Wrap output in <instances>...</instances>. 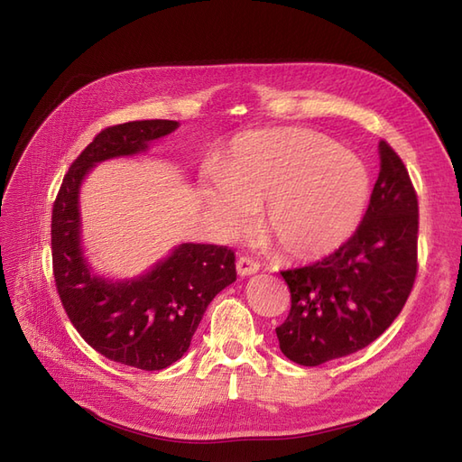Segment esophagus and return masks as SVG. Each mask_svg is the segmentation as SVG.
I'll list each match as a JSON object with an SVG mask.
<instances>
[{
	"instance_id": "obj_1",
	"label": "esophagus",
	"mask_w": 462,
	"mask_h": 462,
	"mask_svg": "<svg viewBox=\"0 0 462 462\" xmlns=\"http://www.w3.org/2000/svg\"><path fill=\"white\" fill-rule=\"evenodd\" d=\"M258 270H260V263H258L254 258L241 256L239 260H236V272H239L241 277L253 275V273H256Z\"/></svg>"
}]
</instances>
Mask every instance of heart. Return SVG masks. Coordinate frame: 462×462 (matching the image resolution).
I'll use <instances>...</instances> for the list:
<instances>
[{
    "label": "heart",
    "instance_id": "obj_1",
    "mask_svg": "<svg viewBox=\"0 0 462 462\" xmlns=\"http://www.w3.org/2000/svg\"><path fill=\"white\" fill-rule=\"evenodd\" d=\"M217 185H204L206 208L227 233L262 227L291 258L318 260L358 229L370 177L353 152L314 131L268 129L236 134L216 163Z\"/></svg>",
    "mask_w": 462,
    "mask_h": 462
}]
</instances>
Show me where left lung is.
Segmentation results:
<instances>
[{
  "instance_id": "left-lung-1",
  "label": "left lung",
  "mask_w": 462,
  "mask_h": 462,
  "mask_svg": "<svg viewBox=\"0 0 462 462\" xmlns=\"http://www.w3.org/2000/svg\"><path fill=\"white\" fill-rule=\"evenodd\" d=\"M380 175L358 229L339 250L282 272L291 310L275 328L282 353L319 366L368 346L393 324L418 272V199L399 153L380 143Z\"/></svg>"
}]
</instances>
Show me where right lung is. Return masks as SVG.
<instances>
[{
  "instance_id": "add662e5",
  "label": "right lung",
  "mask_w": 462,
  "mask_h": 462,
  "mask_svg": "<svg viewBox=\"0 0 462 462\" xmlns=\"http://www.w3.org/2000/svg\"><path fill=\"white\" fill-rule=\"evenodd\" d=\"M177 127V121L150 119L97 133L69 167L51 209L53 279L69 319L94 351L146 372L171 366L189 351L208 304L236 279L235 253L179 245L146 275L107 282L90 272L82 254L79 189L96 163L144 152Z\"/></svg>"
}]
</instances>
